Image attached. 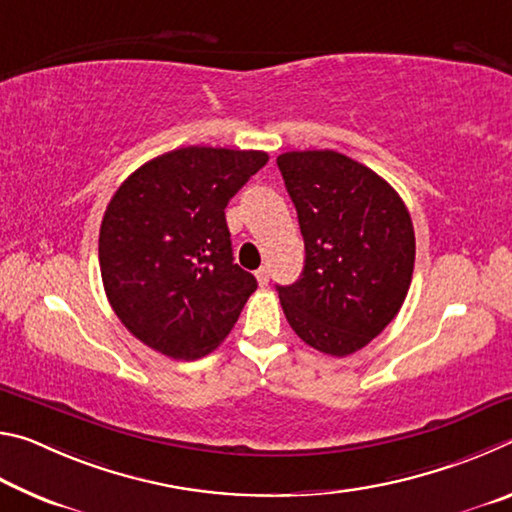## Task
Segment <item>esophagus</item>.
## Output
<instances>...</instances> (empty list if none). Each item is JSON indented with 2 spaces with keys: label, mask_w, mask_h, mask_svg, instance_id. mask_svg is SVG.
<instances>
[{
  "label": "esophagus",
  "mask_w": 512,
  "mask_h": 512,
  "mask_svg": "<svg viewBox=\"0 0 512 512\" xmlns=\"http://www.w3.org/2000/svg\"><path fill=\"white\" fill-rule=\"evenodd\" d=\"M255 277H257V282L264 287V284H268V277H271V273H268L266 266H262V268H259V271L255 273Z\"/></svg>",
  "instance_id": "1"
}]
</instances>
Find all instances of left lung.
<instances>
[{
	"label": "left lung",
	"instance_id": "left-lung-1",
	"mask_svg": "<svg viewBox=\"0 0 512 512\" xmlns=\"http://www.w3.org/2000/svg\"><path fill=\"white\" fill-rule=\"evenodd\" d=\"M305 239L298 282L277 287L302 341L348 357L381 334L411 287L415 235L400 194L336 151L277 155Z\"/></svg>",
	"mask_w": 512,
	"mask_h": 512
}]
</instances>
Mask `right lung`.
Instances as JSON below:
<instances>
[{"label":"right lung","instance_id":"add662e5","mask_svg":"<svg viewBox=\"0 0 512 512\" xmlns=\"http://www.w3.org/2000/svg\"><path fill=\"white\" fill-rule=\"evenodd\" d=\"M266 162L264 151L187 146L121 183L101 221L99 266L135 339L189 361L230 334L257 280L235 264L225 207Z\"/></svg>","mask_w":512,"mask_h":512}]
</instances>
